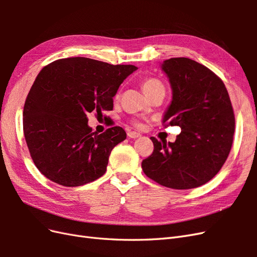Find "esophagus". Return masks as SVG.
<instances>
[{"mask_svg":"<svg viewBox=\"0 0 257 257\" xmlns=\"http://www.w3.org/2000/svg\"><path fill=\"white\" fill-rule=\"evenodd\" d=\"M127 136L130 137V138H133V139H135V138H138V137H141V134H138L137 132H133V131H128L127 132Z\"/></svg>","mask_w":257,"mask_h":257,"instance_id":"obj_1","label":"esophagus"}]
</instances>
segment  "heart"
<instances>
[{"instance_id": "1", "label": "heart", "mask_w": 257, "mask_h": 257, "mask_svg": "<svg viewBox=\"0 0 257 257\" xmlns=\"http://www.w3.org/2000/svg\"><path fill=\"white\" fill-rule=\"evenodd\" d=\"M142 88L146 94L148 96H150L153 94L154 92H157L159 90H164V85H163V83L159 79L149 77V78H145L142 81ZM134 124L138 127L143 126V124L139 121H134Z\"/></svg>"}]
</instances>
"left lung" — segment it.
<instances>
[{
    "instance_id": "1",
    "label": "left lung",
    "mask_w": 257,
    "mask_h": 257,
    "mask_svg": "<svg viewBox=\"0 0 257 257\" xmlns=\"http://www.w3.org/2000/svg\"><path fill=\"white\" fill-rule=\"evenodd\" d=\"M173 89L164 126H180L175 143L151 137L154 149L142 167L147 177L175 190L203 185L220 172L232 145L235 113L228 92L211 69L188 58L164 61Z\"/></svg>"
}]
</instances>
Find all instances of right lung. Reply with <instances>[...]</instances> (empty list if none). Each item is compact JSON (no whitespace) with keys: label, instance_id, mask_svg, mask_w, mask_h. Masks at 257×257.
Returning a JSON list of instances; mask_svg holds the SVG:
<instances>
[{"label":"right lung","instance_id":"1","mask_svg":"<svg viewBox=\"0 0 257 257\" xmlns=\"http://www.w3.org/2000/svg\"><path fill=\"white\" fill-rule=\"evenodd\" d=\"M136 69L80 57L42 69L23 107V132L31 158L46 178L73 188L105 174L111 150L126 133L120 126L92 133L88 114L112 110L120 84Z\"/></svg>","mask_w":257,"mask_h":257}]
</instances>
